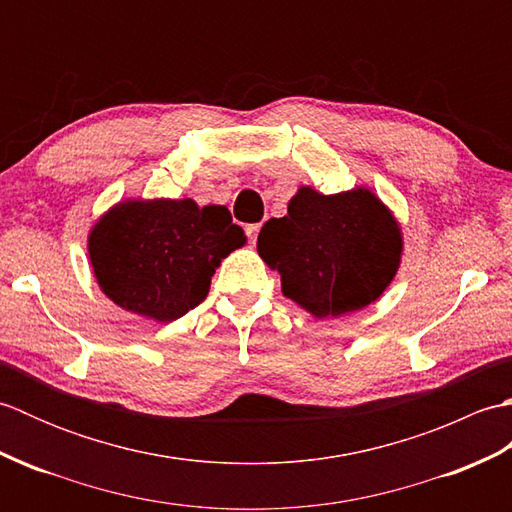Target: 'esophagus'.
I'll use <instances>...</instances> for the list:
<instances>
[{
    "label": "esophagus",
    "instance_id": "esophagus-1",
    "mask_svg": "<svg viewBox=\"0 0 512 512\" xmlns=\"http://www.w3.org/2000/svg\"><path fill=\"white\" fill-rule=\"evenodd\" d=\"M259 228H262V224H248V226H246V235H248V239H250V244L257 242Z\"/></svg>",
    "mask_w": 512,
    "mask_h": 512
}]
</instances>
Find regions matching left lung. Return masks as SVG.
<instances>
[{
  "instance_id": "1",
  "label": "left lung",
  "mask_w": 512,
  "mask_h": 512,
  "mask_svg": "<svg viewBox=\"0 0 512 512\" xmlns=\"http://www.w3.org/2000/svg\"><path fill=\"white\" fill-rule=\"evenodd\" d=\"M281 292L314 317H343L376 301L396 277L402 237L372 191L323 195L301 187L288 215L270 217L257 237Z\"/></svg>"
}]
</instances>
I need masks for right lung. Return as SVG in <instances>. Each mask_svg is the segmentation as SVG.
I'll list each match as a JSON object with an SVG mask.
<instances>
[{
	"label": "right lung",
	"mask_w": 512,
	"mask_h": 512,
	"mask_svg": "<svg viewBox=\"0 0 512 512\" xmlns=\"http://www.w3.org/2000/svg\"><path fill=\"white\" fill-rule=\"evenodd\" d=\"M246 235L226 206L193 200H129L90 233L96 281L116 306L160 323L176 321L209 295L215 268Z\"/></svg>",
	"instance_id": "obj_1"
}]
</instances>
